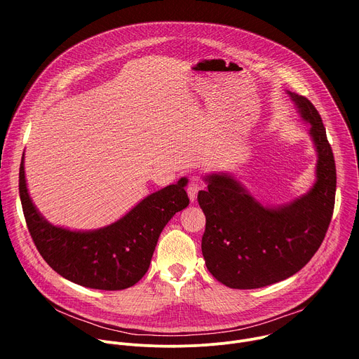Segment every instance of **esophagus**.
I'll use <instances>...</instances> for the list:
<instances>
[{"mask_svg":"<svg viewBox=\"0 0 359 359\" xmlns=\"http://www.w3.org/2000/svg\"><path fill=\"white\" fill-rule=\"evenodd\" d=\"M197 191H198V179L197 177H191L189 186H187V194L191 203L196 201L197 198Z\"/></svg>","mask_w":359,"mask_h":359,"instance_id":"obj_1","label":"esophagus"}]
</instances>
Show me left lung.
<instances>
[{"instance_id": "left-lung-1", "label": "left lung", "mask_w": 359, "mask_h": 359, "mask_svg": "<svg viewBox=\"0 0 359 359\" xmlns=\"http://www.w3.org/2000/svg\"><path fill=\"white\" fill-rule=\"evenodd\" d=\"M287 93L311 126L317 165L310 190L280 206H264L233 175L210 173L204 176L208 189L197 194L206 216L204 262L230 288H260L294 276L320 248L332 217L337 172L323 119L309 99Z\"/></svg>"}]
</instances>
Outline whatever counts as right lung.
I'll list each match as a JSON object with an SVG mask.
<instances>
[{
    "mask_svg": "<svg viewBox=\"0 0 359 359\" xmlns=\"http://www.w3.org/2000/svg\"><path fill=\"white\" fill-rule=\"evenodd\" d=\"M187 179L147 194L115 223L96 230L50 224L28 193L24 155L20 197L29 234L42 259L64 278L95 290L135 285L147 271L159 236L169 220L189 206Z\"/></svg>",
    "mask_w": 359,
    "mask_h": 359,
    "instance_id": "add662e5",
    "label": "right lung"
}]
</instances>
